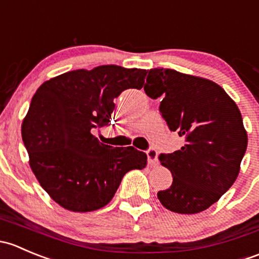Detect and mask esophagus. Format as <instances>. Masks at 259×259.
<instances>
[{"mask_svg":"<svg viewBox=\"0 0 259 259\" xmlns=\"http://www.w3.org/2000/svg\"><path fill=\"white\" fill-rule=\"evenodd\" d=\"M157 154H158L157 149H154L153 147L148 148L147 157H148V163L151 164V166H157V164H158V158H157Z\"/></svg>","mask_w":259,"mask_h":259,"instance_id":"1","label":"esophagus"}]
</instances>
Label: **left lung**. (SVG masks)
I'll return each instance as SVG.
<instances>
[{
  "label": "left lung",
  "instance_id": "obj_1",
  "mask_svg": "<svg viewBox=\"0 0 259 259\" xmlns=\"http://www.w3.org/2000/svg\"><path fill=\"white\" fill-rule=\"evenodd\" d=\"M145 92L162 97V118L185 138L181 149L158 156L173 177L170 187L157 193L159 202L183 214L207 209L239 173L248 142L241 112L217 83L175 70H149Z\"/></svg>",
  "mask_w": 259,
  "mask_h": 259
}]
</instances>
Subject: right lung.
Masks as SVG:
<instances>
[{"label": "right lung", "mask_w": 259, "mask_h": 259, "mask_svg": "<svg viewBox=\"0 0 259 259\" xmlns=\"http://www.w3.org/2000/svg\"><path fill=\"white\" fill-rule=\"evenodd\" d=\"M146 76V70L100 66L66 72L36 91L22 140L39 185L61 207L102 208L127 172L145 168V152L103 145L93 131L111 123L114 98L124 90L142 89Z\"/></svg>", "instance_id": "1"}]
</instances>
